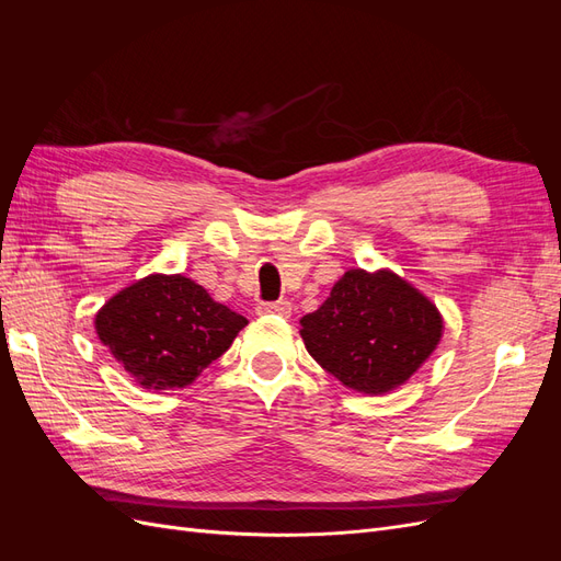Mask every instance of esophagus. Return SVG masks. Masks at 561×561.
<instances>
[{
	"instance_id": "obj_1",
	"label": "esophagus",
	"mask_w": 561,
	"mask_h": 561,
	"mask_svg": "<svg viewBox=\"0 0 561 561\" xmlns=\"http://www.w3.org/2000/svg\"><path fill=\"white\" fill-rule=\"evenodd\" d=\"M257 313L260 316H280V318H290V313H293V304L290 301H285V299H280V301H268V304H260L257 307Z\"/></svg>"
}]
</instances>
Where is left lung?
I'll list each match as a JSON object with an SVG mask.
<instances>
[{"mask_svg": "<svg viewBox=\"0 0 561 561\" xmlns=\"http://www.w3.org/2000/svg\"><path fill=\"white\" fill-rule=\"evenodd\" d=\"M445 332L435 304L390 268H348L330 297L299 320L311 358L363 396L410 381Z\"/></svg>", "mask_w": 561, "mask_h": 561, "instance_id": "obj_1", "label": "left lung"}]
</instances>
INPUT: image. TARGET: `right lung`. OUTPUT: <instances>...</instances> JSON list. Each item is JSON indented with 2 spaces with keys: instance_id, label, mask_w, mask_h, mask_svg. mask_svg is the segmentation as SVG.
Returning <instances> with one entry per match:
<instances>
[{
  "instance_id": "right-lung-1",
  "label": "right lung",
  "mask_w": 561,
  "mask_h": 561,
  "mask_svg": "<svg viewBox=\"0 0 561 561\" xmlns=\"http://www.w3.org/2000/svg\"><path fill=\"white\" fill-rule=\"evenodd\" d=\"M248 320L182 274H149L95 313V332L114 360L149 390L196 381Z\"/></svg>"
}]
</instances>
